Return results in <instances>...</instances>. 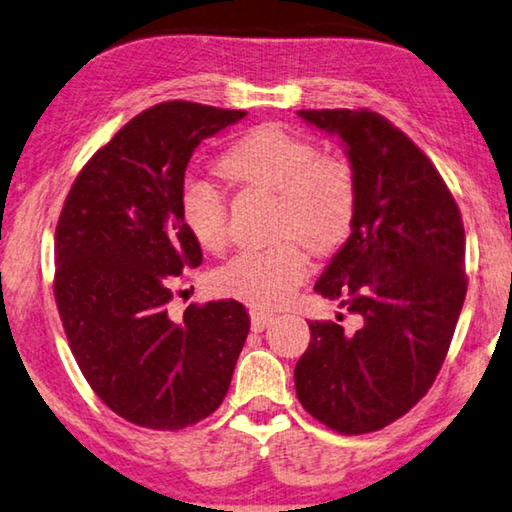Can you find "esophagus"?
<instances>
[{
  "label": "esophagus",
  "mask_w": 512,
  "mask_h": 512,
  "mask_svg": "<svg viewBox=\"0 0 512 512\" xmlns=\"http://www.w3.org/2000/svg\"><path fill=\"white\" fill-rule=\"evenodd\" d=\"M274 322V315L267 313V311H251V329L254 331H263L265 326H270Z\"/></svg>",
  "instance_id": "34e87169"
}]
</instances>
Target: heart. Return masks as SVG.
I'll list each match as a JSON object with an SVG mask.
<instances>
[{"instance_id": "obj_1", "label": "heart", "mask_w": 512, "mask_h": 512, "mask_svg": "<svg viewBox=\"0 0 512 512\" xmlns=\"http://www.w3.org/2000/svg\"><path fill=\"white\" fill-rule=\"evenodd\" d=\"M217 170L229 183L276 197L274 233L279 238H299L320 254L347 240L358 201L354 170L338 156H317L306 138L263 124L233 142ZM179 208L201 249L217 254L226 247L224 201L211 183L188 179L181 186ZM306 272V251L295 240H283L229 258L215 272V288L256 308H276L295 295Z\"/></svg>"}]
</instances>
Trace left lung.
I'll return each mask as SVG.
<instances>
[{
  "label": "left lung",
  "instance_id": "left-lung-1",
  "mask_svg": "<svg viewBox=\"0 0 512 512\" xmlns=\"http://www.w3.org/2000/svg\"><path fill=\"white\" fill-rule=\"evenodd\" d=\"M297 113L345 142L358 188L351 236L315 283L358 326L308 324L297 397L333 431L372 433L406 415L445 363L467 292L463 217L422 149L379 113Z\"/></svg>",
  "mask_w": 512,
  "mask_h": 512
}]
</instances>
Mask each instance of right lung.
I'll list each match as a JSON object with an SVG mask.
<instances>
[{
  "instance_id": "obj_1",
  "label": "right lung",
  "mask_w": 512,
  "mask_h": 512,
  "mask_svg": "<svg viewBox=\"0 0 512 512\" xmlns=\"http://www.w3.org/2000/svg\"><path fill=\"white\" fill-rule=\"evenodd\" d=\"M245 111L156 104L115 133L72 183L56 226L54 297L79 370L104 404L179 431L220 408L249 333L236 299L172 320L177 276L201 263L181 220L192 152Z\"/></svg>"
}]
</instances>
